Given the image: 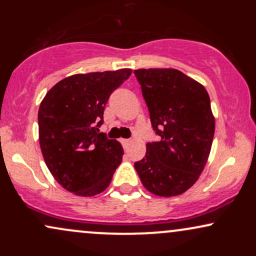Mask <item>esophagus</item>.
Listing matches in <instances>:
<instances>
[{"label":"esophagus","instance_id":"1","mask_svg":"<svg viewBox=\"0 0 256 256\" xmlns=\"http://www.w3.org/2000/svg\"><path fill=\"white\" fill-rule=\"evenodd\" d=\"M122 146H124V148L128 149L132 143V140H122Z\"/></svg>","mask_w":256,"mask_h":256}]
</instances>
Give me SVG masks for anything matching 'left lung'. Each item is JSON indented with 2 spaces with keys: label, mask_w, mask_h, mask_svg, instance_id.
<instances>
[{
  "label": "left lung",
  "mask_w": 256,
  "mask_h": 256,
  "mask_svg": "<svg viewBox=\"0 0 256 256\" xmlns=\"http://www.w3.org/2000/svg\"><path fill=\"white\" fill-rule=\"evenodd\" d=\"M158 142L134 164L143 186L161 198L180 195L204 171L216 130L207 90L174 68L134 71Z\"/></svg>",
  "instance_id": "8db88e82"
}]
</instances>
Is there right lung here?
Returning <instances> with one entry per match:
<instances>
[{"mask_svg":"<svg viewBox=\"0 0 256 256\" xmlns=\"http://www.w3.org/2000/svg\"><path fill=\"white\" fill-rule=\"evenodd\" d=\"M131 73L130 68H122L70 76L55 84L40 102V150L52 177L67 192L90 198L110 184L124 149L98 128L110 94Z\"/></svg>","mask_w":256,"mask_h":256,"instance_id":"right-lung-1","label":"right lung"}]
</instances>
